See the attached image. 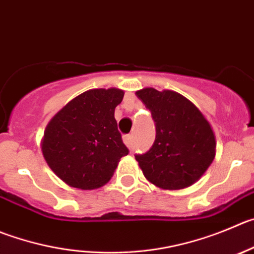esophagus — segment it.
Returning a JSON list of instances; mask_svg holds the SVG:
<instances>
[{"label":"esophagus","instance_id":"34e87169","mask_svg":"<svg viewBox=\"0 0 254 254\" xmlns=\"http://www.w3.org/2000/svg\"><path fill=\"white\" fill-rule=\"evenodd\" d=\"M124 143L127 144V146H129V148H131V145H132V135H124Z\"/></svg>","mask_w":254,"mask_h":254}]
</instances>
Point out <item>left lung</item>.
<instances>
[{
  "label": "left lung",
  "instance_id": "1",
  "mask_svg": "<svg viewBox=\"0 0 254 254\" xmlns=\"http://www.w3.org/2000/svg\"><path fill=\"white\" fill-rule=\"evenodd\" d=\"M155 123V140L135 154L144 175L163 189H183L204 174L215 155L214 132L203 114L178 92L153 87L136 91Z\"/></svg>",
  "mask_w": 254,
  "mask_h": 254
}]
</instances>
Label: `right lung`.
I'll list each match as a JSON object with an SVG mask.
<instances>
[{
  "mask_svg": "<svg viewBox=\"0 0 254 254\" xmlns=\"http://www.w3.org/2000/svg\"><path fill=\"white\" fill-rule=\"evenodd\" d=\"M123 98L119 89L89 90L71 100L47 125L42 154L52 172L70 187L104 186L120 158L129 154L114 118Z\"/></svg>",
  "mask_w": 254,
  "mask_h": 254,
  "instance_id": "1",
  "label": "right lung"
}]
</instances>
